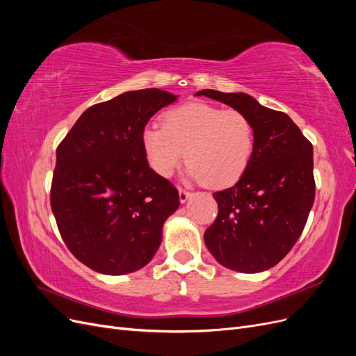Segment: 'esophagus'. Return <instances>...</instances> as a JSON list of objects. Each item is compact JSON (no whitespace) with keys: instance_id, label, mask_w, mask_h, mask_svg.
I'll use <instances>...</instances> for the list:
<instances>
[{"instance_id":"esophagus-1","label":"esophagus","mask_w":356,"mask_h":356,"mask_svg":"<svg viewBox=\"0 0 356 356\" xmlns=\"http://www.w3.org/2000/svg\"><path fill=\"white\" fill-rule=\"evenodd\" d=\"M178 195H179V202H181V203H186V202L188 200V197L191 196V193H188V191H186V190H182V188H179V191H178Z\"/></svg>"}]
</instances>
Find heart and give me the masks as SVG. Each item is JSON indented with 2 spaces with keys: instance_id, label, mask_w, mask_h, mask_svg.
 Segmentation results:
<instances>
[{
  "instance_id": "obj_1",
  "label": "heart",
  "mask_w": 356,
  "mask_h": 356,
  "mask_svg": "<svg viewBox=\"0 0 356 356\" xmlns=\"http://www.w3.org/2000/svg\"><path fill=\"white\" fill-rule=\"evenodd\" d=\"M143 145L149 165L160 177H170L186 157L188 181L215 188L227 187L250 165L254 127L239 111L190 102L169 110L163 126L147 124Z\"/></svg>"
}]
</instances>
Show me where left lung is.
<instances>
[{
  "label": "left lung",
  "instance_id": "obj_1",
  "mask_svg": "<svg viewBox=\"0 0 356 356\" xmlns=\"http://www.w3.org/2000/svg\"><path fill=\"white\" fill-rule=\"evenodd\" d=\"M195 96L232 106L254 127V149L243 175L233 187L213 193L218 215L204 232V243L230 270H268L296 245L314 204V147L291 117L250 95L203 89Z\"/></svg>",
  "mask_w": 356,
  "mask_h": 356
}]
</instances>
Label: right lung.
Wrapping results in <instances>:
<instances>
[{
    "label": "right lung",
    "instance_id": "right-lung-1",
    "mask_svg": "<svg viewBox=\"0 0 356 356\" xmlns=\"http://www.w3.org/2000/svg\"><path fill=\"white\" fill-rule=\"evenodd\" d=\"M178 95L124 92L86 110L56 149L50 203L63 242L92 270L120 276L153 260L178 190L148 166L144 127Z\"/></svg>",
    "mask_w": 356,
    "mask_h": 356
}]
</instances>
